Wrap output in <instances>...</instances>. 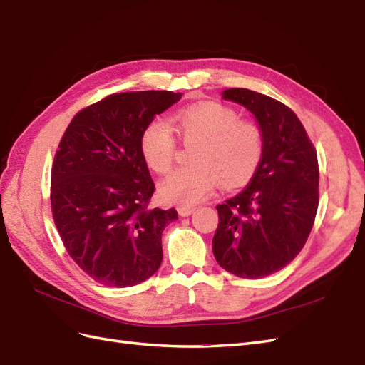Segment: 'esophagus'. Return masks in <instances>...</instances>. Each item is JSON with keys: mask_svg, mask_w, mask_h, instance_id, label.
Instances as JSON below:
<instances>
[{"mask_svg": "<svg viewBox=\"0 0 365 365\" xmlns=\"http://www.w3.org/2000/svg\"><path fill=\"white\" fill-rule=\"evenodd\" d=\"M194 211H195V207H192V206H179V207H177V212H179L180 217H188Z\"/></svg>", "mask_w": 365, "mask_h": 365, "instance_id": "34e87169", "label": "esophagus"}]
</instances>
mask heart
<instances>
[{
    "label": "heart",
    "instance_id": "obj_1",
    "mask_svg": "<svg viewBox=\"0 0 365 365\" xmlns=\"http://www.w3.org/2000/svg\"><path fill=\"white\" fill-rule=\"evenodd\" d=\"M185 140L199 142L192 155L195 166L170 173L159 183L166 203L192 206L205 200L217 180L226 188L251 179L263 154V136L257 125L238 120L237 113L215 102L183 108L174 118ZM140 153L155 173L171 168L175 139L168 122L153 119L140 134Z\"/></svg>",
    "mask_w": 365,
    "mask_h": 365
}]
</instances>
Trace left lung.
<instances>
[{"mask_svg":"<svg viewBox=\"0 0 365 365\" xmlns=\"http://www.w3.org/2000/svg\"><path fill=\"white\" fill-rule=\"evenodd\" d=\"M222 99L254 114L263 154L246 188L217 206L212 252L229 274L257 279L289 264L307 240L319 202L317 151L279 101L247 88L225 90Z\"/></svg>","mask_w":365,"mask_h":365,"instance_id":"left-lung-1","label":"left lung"}]
</instances>
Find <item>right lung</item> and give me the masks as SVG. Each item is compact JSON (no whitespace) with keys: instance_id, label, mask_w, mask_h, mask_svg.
I'll list each match as a JSON object with an SVG mask.
<instances>
[{"instance_id":"add662e5","label":"right lung","mask_w":365,"mask_h":365,"mask_svg":"<svg viewBox=\"0 0 365 365\" xmlns=\"http://www.w3.org/2000/svg\"><path fill=\"white\" fill-rule=\"evenodd\" d=\"M182 93L127 91L79 111L51 168L50 202L67 252L110 287L148 279L162 263V232L174 210L150 207L154 182L140 153L143 128Z\"/></svg>"}]
</instances>
